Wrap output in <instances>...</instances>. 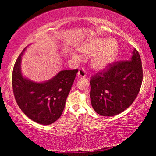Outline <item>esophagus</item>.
<instances>
[{"instance_id": "34e87169", "label": "esophagus", "mask_w": 156, "mask_h": 156, "mask_svg": "<svg viewBox=\"0 0 156 156\" xmlns=\"http://www.w3.org/2000/svg\"><path fill=\"white\" fill-rule=\"evenodd\" d=\"M86 76V72L84 68L80 69L78 72V78H84Z\"/></svg>"}]
</instances>
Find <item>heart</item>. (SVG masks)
<instances>
[{
    "label": "heart",
    "instance_id": "heart-1",
    "mask_svg": "<svg viewBox=\"0 0 156 156\" xmlns=\"http://www.w3.org/2000/svg\"><path fill=\"white\" fill-rule=\"evenodd\" d=\"M117 48V43L113 39L95 38L84 44L79 51L84 54L92 55L90 60L91 68L95 71L102 72L114 62ZM72 56L78 58L76 53H72Z\"/></svg>",
    "mask_w": 156,
    "mask_h": 156
}]
</instances>
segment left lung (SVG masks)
I'll return each instance as SVG.
<instances>
[{"instance_id": "8db88e82", "label": "left lung", "mask_w": 156, "mask_h": 156, "mask_svg": "<svg viewBox=\"0 0 156 156\" xmlns=\"http://www.w3.org/2000/svg\"><path fill=\"white\" fill-rule=\"evenodd\" d=\"M142 62L136 49L129 60L115 62L92 77L91 105L102 116H113L127 109L136 98L142 82Z\"/></svg>"}]
</instances>
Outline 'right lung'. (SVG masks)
Returning <instances> with one entry per match:
<instances>
[{"label":"right lung","instance_id":"obj_1","mask_svg":"<svg viewBox=\"0 0 156 156\" xmlns=\"http://www.w3.org/2000/svg\"><path fill=\"white\" fill-rule=\"evenodd\" d=\"M16 61L12 73V87L18 107L29 118L44 125L54 123L60 117L78 69L62 70L52 78L35 82L25 77L21 71L22 56Z\"/></svg>","mask_w":156,"mask_h":156}]
</instances>
